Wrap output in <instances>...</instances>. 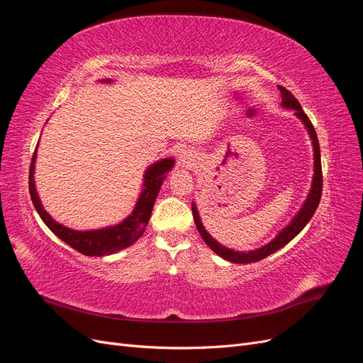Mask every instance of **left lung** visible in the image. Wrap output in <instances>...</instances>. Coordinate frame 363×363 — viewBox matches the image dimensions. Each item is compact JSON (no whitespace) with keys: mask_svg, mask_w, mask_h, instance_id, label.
<instances>
[{"mask_svg":"<svg viewBox=\"0 0 363 363\" xmlns=\"http://www.w3.org/2000/svg\"><path fill=\"white\" fill-rule=\"evenodd\" d=\"M279 91L281 94V101H283V106L284 107H292L295 111V115L298 116L304 125L307 127V131L311 133V138H312V144H313V152H315V175H313V183H312V189H311V194L309 196H307L306 203L303 204L301 211L298 212V215H296L292 223L286 227L283 228L281 232L276 236V239H272L269 244H267L265 247H262L259 250H255V251H248V252H239V251H233L230 248H225L223 247L221 244H218L216 240L208 235L203 224H201V219L199 216V212H196L195 206H192V215H194V221H195V225L196 228H199V232L201 235V238L204 239V242L211 247L218 256H221L223 259L225 260H230V262H235V263H251V262H259L262 259L268 257L269 255H272V252H276L277 250H280L281 247L286 245L289 240H292L296 235H298L301 230L306 227V224L311 221V218L313 216L315 211L318 204H320V200H321V195H323V169H321V155H320V142H318V138H316V131L313 128V124L311 123L309 116H307L304 113V111L301 108L298 100L286 89V87L283 86H279Z\"/></svg>","mask_w":363,"mask_h":363,"instance_id":"obj_1","label":"left lung"}]
</instances>
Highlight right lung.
Here are the masks:
<instances>
[{"label": "right lung", "instance_id": "right-lung-1", "mask_svg": "<svg viewBox=\"0 0 363 363\" xmlns=\"http://www.w3.org/2000/svg\"><path fill=\"white\" fill-rule=\"evenodd\" d=\"M35 160H36V150L33 152L30 172H28V189H30L33 204H35L39 216L42 218V221L48 225L51 232L54 235H57L63 242H67L69 247L82 252L84 256L113 255V252L135 244L136 240L144 235L148 219L151 216L152 206H155L156 196L160 191L162 182L164 180V177H167L164 172H168L174 164L172 159H163L147 169L145 184H144L145 188L139 196L133 213H131L128 218H125L123 223L108 228L91 230V232H77V230H71L54 221V219L47 213L45 208L42 207L39 196L36 194L35 180H33Z\"/></svg>", "mask_w": 363, "mask_h": 363}]
</instances>
